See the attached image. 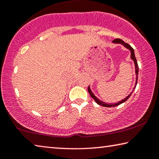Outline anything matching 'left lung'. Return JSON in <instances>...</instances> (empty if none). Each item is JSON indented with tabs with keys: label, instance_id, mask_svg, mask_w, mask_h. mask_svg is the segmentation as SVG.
Listing matches in <instances>:
<instances>
[{
	"label": "left lung",
	"instance_id": "left-lung-1",
	"mask_svg": "<svg viewBox=\"0 0 159 159\" xmlns=\"http://www.w3.org/2000/svg\"><path fill=\"white\" fill-rule=\"evenodd\" d=\"M113 43H120V44H122L123 45H124V46L128 48V49H129L130 50V52H131V59L134 61V66H135V73H136V82H135V86H134L133 90H134V88H135L136 85H137V83H138V70H139V67H138V61H137V60H136V57L135 56H134V49L133 48H132L130 45L126 43H125L123 41H122L121 39H114V41H113ZM88 93H90V95L91 96V98H92L93 99H94V100H95L96 102V103H98L99 105H102L103 107H116L118 105H119V104L123 103V102H125L127 99L130 98V95H132V93H133V92L134 90H133V92H132L130 95H129L128 97H126V98L125 99H123V100L120 101L119 102H118V103H115V104H107L105 103V102H102V101H100L99 100V99H98L96 98V97L95 96V95L93 93L92 91H91L90 88L89 86H88Z\"/></svg>",
	"mask_w": 159,
	"mask_h": 159
}]
</instances>
